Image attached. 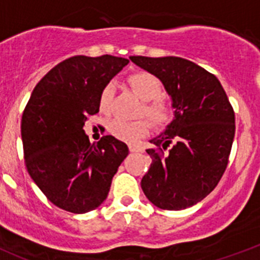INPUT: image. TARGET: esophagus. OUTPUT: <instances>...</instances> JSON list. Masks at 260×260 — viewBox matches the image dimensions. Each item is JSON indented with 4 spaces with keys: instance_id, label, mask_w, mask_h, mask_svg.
I'll use <instances>...</instances> for the list:
<instances>
[{
    "instance_id": "esophagus-1",
    "label": "esophagus",
    "mask_w": 260,
    "mask_h": 260,
    "mask_svg": "<svg viewBox=\"0 0 260 260\" xmlns=\"http://www.w3.org/2000/svg\"><path fill=\"white\" fill-rule=\"evenodd\" d=\"M128 149H130L132 153H141V151H143L142 146H138V145H130L128 146Z\"/></svg>"
}]
</instances>
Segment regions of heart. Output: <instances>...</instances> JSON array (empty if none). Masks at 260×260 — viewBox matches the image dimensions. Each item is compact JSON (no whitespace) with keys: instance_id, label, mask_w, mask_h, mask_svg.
<instances>
[{"instance_id":"b5f03b06","label":"heart","mask_w":260,"mask_h":260,"mask_svg":"<svg viewBox=\"0 0 260 260\" xmlns=\"http://www.w3.org/2000/svg\"><path fill=\"white\" fill-rule=\"evenodd\" d=\"M128 83L137 93V95L145 101L141 109V115H147L158 127H165L173 121L175 107L170 102L160 100V96L164 94V86L154 74L147 72L135 73L128 78ZM114 90V82L106 83L104 89L101 90L100 100H98L101 111L109 113L111 110ZM149 122L146 119L125 121L121 118H115L109 123V132L111 133V135L126 142H134L137 139L142 138L143 135L149 132Z\"/></svg>"}]
</instances>
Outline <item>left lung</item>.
I'll return each mask as SVG.
<instances>
[{"mask_svg": "<svg viewBox=\"0 0 260 260\" xmlns=\"http://www.w3.org/2000/svg\"><path fill=\"white\" fill-rule=\"evenodd\" d=\"M164 83L175 107L164 133L150 139L156 149L141 187L162 210L197 205L216 187L229 164L235 115L214 74L179 57H130Z\"/></svg>", "mask_w": 260, "mask_h": 260, "instance_id": "obj_1", "label": "left lung"}]
</instances>
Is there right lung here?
I'll use <instances>...</instances> for the list:
<instances>
[{
  "label": "right lung",
  "instance_id": "right-lung-1",
  "mask_svg": "<svg viewBox=\"0 0 260 260\" xmlns=\"http://www.w3.org/2000/svg\"><path fill=\"white\" fill-rule=\"evenodd\" d=\"M128 63L114 55L68 58L41 79L21 121L23 155L34 183L53 205L85 214L104 203L126 143L105 135L90 143L83 126L100 111L101 90Z\"/></svg>",
  "mask_w": 260,
  "mask_h": 260
}]
</instances>
